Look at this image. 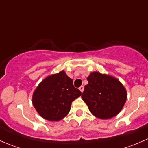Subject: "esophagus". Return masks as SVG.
Listing matches in <instances>:
<instances>
[{"instance_id":"obj_1","label":"esophagus","mask_w":148,"mask_h":148,"mask_svg":"<svg viewBox=\"0 0 148 148\" xmlns=\"http://www.w3.org/2000/svg\"><path fill=\"white\" fill-rule=\"evenodd\" d=\"M79 90H80V91H81V92H83V90H84V86H83V85H81V86L79 88Z\"/></svg>"}]
</instances>
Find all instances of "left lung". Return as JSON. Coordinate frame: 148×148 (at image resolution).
<instances>
[{
    "label": "left lung",
    "instance_id": "left-lung-1",
    "mask_svg": "<svg viewBox=\"0 0 148 148\" xmlns=\"http://www.w3.org/2000/svg\"><path fill=\"white\" fill-rule=\"evenodd\" d=\"M87 80L82 98L91 113L100 119L118 115L127 99L123 84L115 77L99 72L91 73Z\"/></svg>",
    "mask_w": 148,
    "mask_h": 148
}]
</instances>
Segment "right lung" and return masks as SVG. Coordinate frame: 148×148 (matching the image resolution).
I'll use <instances>...</instances> for the list:
<instances>
[{"mask_svg":"<svg viewBox=\"0 0 148 148\" xmlns=\"http://www.w3.org/2000/svg\"><path fill=\"white\" fill-rule=\"evenodd\" d=\"M73 82L64 71L45 77L38 85L33 95V105L44 119L58 121L71 110V103L81 95Z\"/></svg>","mask_w":148,"mask_h":148,"instance_id":"right-lung-1","label":"right lung"}]
</instances>
